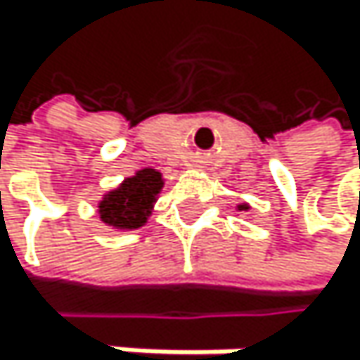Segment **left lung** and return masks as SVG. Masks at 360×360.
I'll list each match as a JSON object with an SVG mask.
<instances>
[{"instance_id": "obj_1", "label": "left lung", "mask_w": 360, "mask_h": 360, "mask_svg": "<svg viewBox=\"0 0 360 360\" xmlns=\"http://www.w3.org/2000/svg\"><path fill=\"white\" fill-rule=\"evenodd\" d=\"M235 210H238V212H248V210H250V205H248V202H240L238 207H235Z\"/></svg>"}]
</instances>
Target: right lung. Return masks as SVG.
Wrapping results in <instances>:
<instances>
[{"mask_svg":"<svg viewBox=\"0 0 360 360\" xmlns=\"http://www.w3.org/2000/svg\"><path fill=\"white\" fill-rule=\"evenodd\" d=\"M164 188V174L155 168H142L131 176L108 190L99 205L96 214L99 220L114 231H136L142 229L153 214V207Z\"/></svg>","mask_w":360,"mask_h":360,"instance_id":"obj_1","label":"right lung"}]
</instances>
